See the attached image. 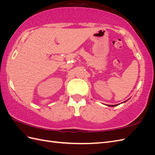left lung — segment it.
Wrapping results in <instances>:
<instances>
[{
    "mask_svg": "<svg viewBox=\"0 0 155 155\" xmlns=\"http://www.w3.org/2000/svg\"><path fill=\"white\" fill-rule=\"evenodd\" d=\"M127 101H124V102H122V103H125V102H126ZM106 105L109 106V107H115V106H118V104H117V105Z\"/></svg>",
    "mask_w": 155,
    "mask_h": 155,
    "instance_id": "1",
    "label": "left lung"
}]
</instances>
